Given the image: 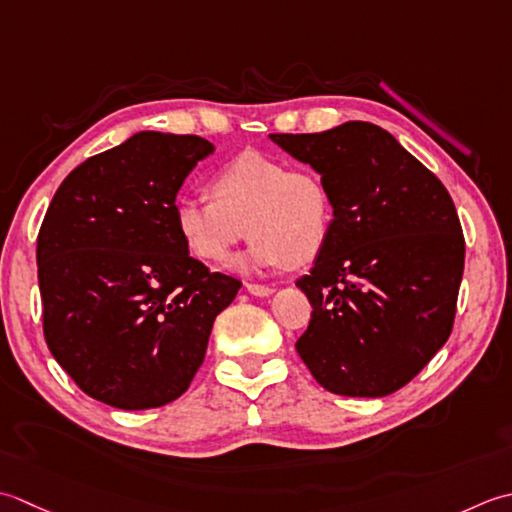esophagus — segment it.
I'll list each match as a JSON object with an SVG mask.
<instances>
[{"label": "esophagus", "instance_id": "obj_1", "mask_svg": "<svg viewBox=\"0 0 512 512\" xmlns=\"http://www.w3.org/2000/svg\"><path fill=\"white\" fill-rule=\"evenodd\" d=\"M247 291L252 296H258V298H265L269 294H274V287L269 285H258V283H247Z\"/></svg>", "mask_w": 512, "mask_h": 512}]
</instances>
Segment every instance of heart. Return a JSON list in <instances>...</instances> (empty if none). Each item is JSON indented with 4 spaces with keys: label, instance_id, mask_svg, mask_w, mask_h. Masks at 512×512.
<instances>
[{
    "label": "heart",
    "instance_id": "1",
    "mask_svg": "<svg viewBox=\"0 0 512 512\" xmlns=\"http://www.w3.org/2000/svg\"><path fill=\"white\" fill-rule=\"evenodd\" d=\"M212 201L181 198L174 227L192 256L225 265L245 232L252 241L243 267H305L325 252L333 201L314 170H289L263 154H241L210 181Z\"/></svg>",
    "mask_w": 512,
    "mask_h": 512
}]
</instances>
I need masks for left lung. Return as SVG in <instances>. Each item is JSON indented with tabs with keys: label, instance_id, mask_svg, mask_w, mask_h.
<instances>
[{
	"label": "left lung",
	"instance_id": "8db88e82",
	"mask_svg": "<svg viewBox=\"0 0 512 512\" xmlns=\"http://www.w3.org/2000/svg\"><path fill=\"white\" fill-rule=\"evenodd\" d=\"M269 137L309 163L333 201L325 252L296 283L314 307L298 356L331 393H395L453 331L466 249L453 198L380 125Z\"/></svg>",
	"mask_w": 512,
	"mask_h": 512
}]
</instances>
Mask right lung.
<instances>
[{"label": "right lung", "mask_w": 512, "mask_h": 512, "mask_svg": "<svg viewBox=\"0 0 512 512\" xmlns=\"http://www.w3.org/2000/svg\"><path fill=\"white\" fill-rule=\"evenodd\" d=\"M212 152L194 134H134L77 165L39 227L48 349L83 393L114 409L185 393L214 318L241 289L187 254L174 227L185 176Z\"/></svg>", "instance_id": "add662e5"}]
</instances>
